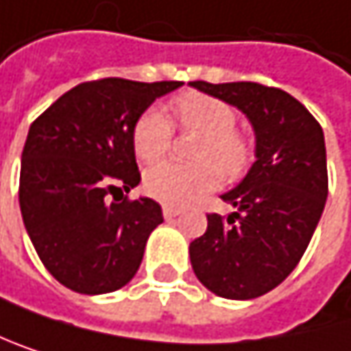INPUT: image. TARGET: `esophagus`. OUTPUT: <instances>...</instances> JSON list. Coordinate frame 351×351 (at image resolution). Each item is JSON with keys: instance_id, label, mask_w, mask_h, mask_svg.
Returning <instances> with one entry per match:
<instances>
[{"instance_id": "1", "label": "esophagus", "mask_w": 351, "mask_h": 351, "mask_svg": "<svg viewBox=\"0 0 351 351\" xmlns=\"http://www.w3.org/2000/svg\"><path fill=\"white\" fill-rule=\"evenodd\" d=\"M178 215H180V208L169 206V204H165V206H163V217H165V221H171V219H176Z\"/></svg>"}]
</instances>
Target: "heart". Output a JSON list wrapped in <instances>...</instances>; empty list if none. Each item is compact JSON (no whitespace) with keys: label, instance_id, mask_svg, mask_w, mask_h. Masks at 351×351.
<instances>
[{"label":"heart","instance_id":"1","mask_svg":"<svg viewBox=\"0 0 351 351\" xmlns=\"http://www.w3.org/2000/svg\"><path fill=\"white\" fill-rule=\"evenodd\" d=\"M184 128L202 134L194 149V165L163 161L145 171V192L169 206H184L213 192L221 173L229 180L241 176L252 157L250 138L235 128V110L206 93H184L176 101ZM134 155L145 163L159 161L171 143V122L159 108L145 110L130 134Z\"/></svg>","mask_w":351,"mask_h":351}]
</instances>
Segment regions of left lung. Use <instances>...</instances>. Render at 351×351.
<instances>
[{
  "instance_id": "1",
  "label": "left lung",
  "mask_w": 351,
  "mask_h": 351,
  "mask_svg": "<svg viewBox=\"0 0 351 351\" xmlns=\"http://www.w3.org/2000/svg\"><path fill=\"white\" fill-rule=\"evenodd\" d=\"M190 86L239 108L256 132V163L221 198L227 219L206 215L190 243L196 278L217 296L250 300L274 290L306 252L327 200L323 128L290 93L254 82Z\"/></svg>"
}]
</instances>
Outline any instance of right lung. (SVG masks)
I'll list each match as a JSON object with an SVG mask.
<instances>
[{"label": "right lung", "mask_w": 351, "mask_h": 351, "mask_svg": "<svg viewBox=\"0 0 351 351\" xmlns=\"http://www.w3.org/2000/svg\"><path fill=\"white\" fill-rule=\"evenodd\" d=\"M180 86L120 77L86 82L30 124L20 210L40 262L63 286L106 294L136 274L163 215L151 198L124 196L141 182L130 134L157 97Z\"/></svg>", "instance_id": "right-lung-1"}]
</instances>
